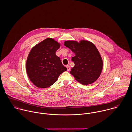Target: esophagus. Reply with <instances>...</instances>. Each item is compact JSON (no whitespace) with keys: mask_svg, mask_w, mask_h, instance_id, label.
Instances as JSON below:
<instances>
[{"mask_svg":"<svg viewBox=\"0 0 132 132\" xmlns=\"http://www.w3.org/2000/svg\"><path fill=\"white\" fill-rule=\"evenodd\" d=\"M66 67H67V68L68 71H69L70 70V69H71V67H70V65H67V66H66Z\"/></svg>","mask_w":132,"mask_h":132,"instance_id":"esophagus-1","label":"esophagus"}]
</instances>
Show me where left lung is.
Listing matches in <instances>:
<instances>
[{
  "label": "left lung",
  "mask_w": 132,
  "mask_h": 132,
  "mask_svg": "<svg viewBox=\"0 0 132 132\" xmlns=\"http://www.w3.org/2000/svg\"><path fill=\"white\" fill-rule=\"evenodd\" d=\"M64 45L75 54L72 58L75 65L70 73L83 85L93 83L101 74L103 62L94 44L88 40L65 41Z\"/></svg>",
  "instance_id": "left-lung-1"
}]
</instances>
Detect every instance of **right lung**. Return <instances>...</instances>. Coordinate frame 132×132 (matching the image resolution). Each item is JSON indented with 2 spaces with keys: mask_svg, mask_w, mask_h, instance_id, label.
Listing matches in <instances>:
<instances>
[{
  "mask_svg": "<svg viewBox=\"0 0 132 132\" xmlns=\"http://www.w3.org/2000/svg\"><path fill=\"white\" fill-rule=\"evenodd\" d=\"M60 47V43L48 38L30 50L26 60V70L29 79L37 87H50L61 74L67 70L55 54Z\"/></svg>",
  "mask_w": 132,
  "mask_h": 132,
  "instance_id": "add662e5",
  "label": "right lung"
}]
</instances>
